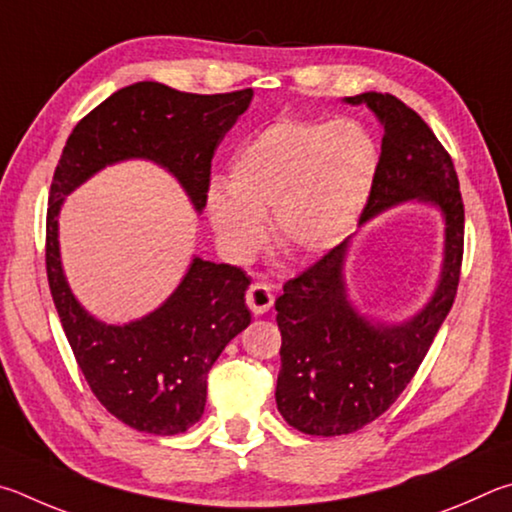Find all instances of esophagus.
I'll return each instance as SVG.
<instances>
[{
  "instance_id": "esophagus-1",
  "label": "esophagus",
  "mask_w": 512,
  "mask_h": 512,
  "mask_svg": "<svg viewBox=\"0 0 512 512\" xmlns=\"http://www.w3.org/2000/svg\"><path fill=\"white\" fill-rule=\"evenodd\" d=\"M274 303V294L272 288L265 283H251L247 290V306L254 315H265L267 310L272 308Z\"/></svg>"
}]
</instances>
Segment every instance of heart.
Masks as SVG:
<instances>
[{"instance_id": "1", "label": "heart", "mask_w": 512, "mask_h": 512, "mask_svg": "<svg viewBox=\"0 0 512 512\" xmlns=\"http://www.w3.org/2000/svg\"><path fill=\"white\" fill-rule=\"evenodd\" d=\"M378 164V146L362 123L283 119L233 155L227 188H209L206 211L215 236L236 258L263 245V218L270 213L279 249L315 258L351 236Z\"/></svg>"}]
</instances>
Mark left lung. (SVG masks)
Listing matches in <instances>:
<instances>
[{"label":"left lung","mask_w":512,"mask_h":512,"mask_svg":"<svg viewBox=\"0 0 512 512\" xmlns=\"http://www.w3.org/2000/svg\"><path fill=\"white\" fill-rule=\"evenodd\" d=\"M384 128L378 175L360 224L402 202L432 204L445 220L441 279L427 306L402 324H382L348 299L344 263L351 240L330 249L276 299L281 371L276 407L310 436L353 434L382 416L414 378L450 312L463 261V200L452 157L429 125L396 96H346Z\"/></svg>","instance_id":"1"}]
</instances>
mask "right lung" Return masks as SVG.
<instances>
[{
	"label": "right lung",
	"mask_w": 512,
	"mask_h": 512,
	"mask_svg": "<svg viewBox=\"0 0 512 512\" xmlns=\"http://www.w3.org/2000/svg\"><path fill=\"white\" fill-rule=\"evenodd\" d=\"M254 92L186 94L143 80L114 92L69 134L47 209V276L60 324L98 402L121 423L157 436L186 432L204 414L206 375L249 326V276L195 256L175 292L130 324H105L80 306L60 261L65 197L105 166L148 159L166 168L200 213L211 159Z\"/></svg>",
	"instance_id": "obj_1"
}]
</instances>
